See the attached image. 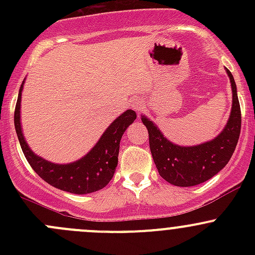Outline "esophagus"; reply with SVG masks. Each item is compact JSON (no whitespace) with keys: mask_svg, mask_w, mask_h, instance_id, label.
<instances>
[{"mask_svg":"<svg viewBox=\"0 0 255 255\" xmlns=\"http://www.w3.org/2000/svg\"><path fill=\"white\" fill-rule=\"evenodd\" d=\"M132 107L135 110V111L139 112L140 110L143 109V102L140 101V100H135V101L132 104Z\"/></svg>","mask_w":255,"mask_h":255,"instance_id":"34e87169","label":"esophagus"}]
</instances>
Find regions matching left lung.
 Listing matches in <instances>:
<instances>
[{
	"label": "left lung",
	"mask_w": 255,
	"mask_h": 255,
	"mask_svg": "<svg viewBox=\"0 0 255 255\" xmlns=\"http://www.w3.org/2000/svg\"><path fill=\"white\" fill-rule=\"evenodd\" d=\"M226 71L232 86V110L226 127L212 140L192 146L177 145L164 137L153 121L142 116L159 175L171 185L187 187L207 181L227 165L237 146L242 123L241 107L235 79L228 69Z\"/></svg>",
	"instance_id": "left-lung-1"
}]
</instances>
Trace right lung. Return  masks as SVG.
<instances>
[{
    "mask_svg": "<svg viewBox=\"0 0 255 255\" xmlns=\"http://www.w3.org/2000/svg\"><path fill=\"white\" fill-rule=\"evenodd\" d=\"M24 81L20 85L14 111V128L23 154L33 170L51 186L71 194L85 195L104 189L113 177L118 163L120 142L123 133L134 122L137 115L127 110L107 127L99 142L85 156L69 164H55L30 150L20 125V101Z\"/></svg>",
    "mask_w": 255,
    "mask_h": 255,
    "instance_id": "right-lung-1",
    "label": "right lung"
}]
</instances>
